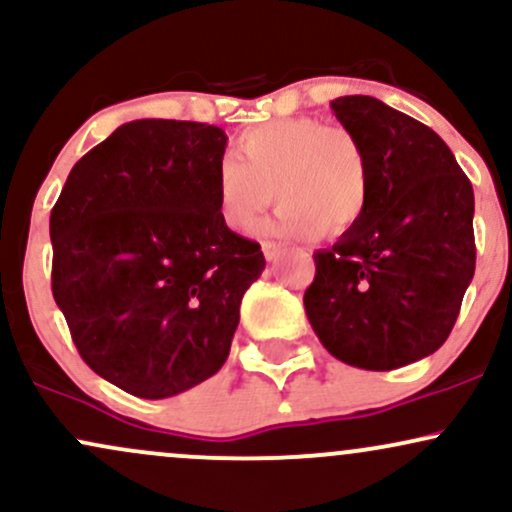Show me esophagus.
Masks as SVG:
<instances>
[{"instance_id":"34e87169","label":"esophagus","mask_w":512,"mask_h":512,"mask_svg":"<svg viewBox=\"0 0 512 512\" xmlns=\"http://www.w3.org/2000/svg\"><path fill=\"white\" fill-rule=\"evenodd\" d=\"M279 250H281V245H276V243H262V252H264V257H267L269 262L276 260V255H279Z\"/></svg>"}]
</instances>
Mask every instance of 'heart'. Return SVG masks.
I'll list each match as a JSON object with an SVG mask.
<instances>
[{
	"mask_svg": "<svg viewBox=\"0 0 512 512\" xmlns=\"http://www.w3.org/2000/svg\"><path fill=\"white\" fill-rule=\"evenodd\" d=\"M238 156L216 166V204L228 228L245 231L272 204L267 231L291 238L344 233L368 207L366 151L346 127L286 117L240 134Z\"/></svg>",
	"mask_w": 512,
	"mask_h": 512,
	"instance_id": "1",
	"label": "heart"
}]
</instances>
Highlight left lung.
Segmentation results:
<instances>
[{
    "label": "left lung",
    "instance_id": "8db88e82",
    "mask_svg": "<svg viewBox=\"0 0 512 512\" xmlns=\"http://www.w3.org/2000/svg\"><path fill=\"white\" fill-rule=\"evenodd\" d=\"M368 161L363 219L315 252L305 315L334 358L392 370L452 332L474 276V192L448 144L378 98L332 101Z\"/></svg>",
    "mask_w": 512,
    "mask_h": 512
}]
</instances>
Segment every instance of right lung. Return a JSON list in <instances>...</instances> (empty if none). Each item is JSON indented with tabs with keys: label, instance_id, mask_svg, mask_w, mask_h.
Returning <instances> with one entry per match:
<instances>
[{
	"label": "right lung",
	"instance_id": "1",
	"mask_svg": "<svg viewBox=\"0 0 512 512\" xmlns=\"http://www.w3.org/2000/svg\"><path fill=\"white\" fill-rule=\"evenodd\" d=\"M226 132L134 120L76 161L50 214L52 296L79 354L144 399L190 390L231 351L260 243L219 216Z\"/></svg>",
	"mask_w": 512,
	"mask_h": 512
}]
</instances>
